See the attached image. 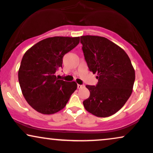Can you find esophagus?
<instances>
[{
	"instance_id": "34e87169",
	"label": "esophagus",
	"mask_w": 153,
	"mask_h": 153,
	"mask_svg": "<svg viewBox=\"0 0 153 153\" xmlns=\"http://www.w3.org/2000/svg\"><path fill=\"white\" fill-rule=\"evenodd\" d=\"M77 87H78V89H81L83 87V85H82L78 84V85H77Z\"/></svg>"
}]
</instances>
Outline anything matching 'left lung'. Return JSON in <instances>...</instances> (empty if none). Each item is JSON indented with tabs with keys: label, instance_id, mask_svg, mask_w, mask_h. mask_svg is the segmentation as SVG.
Here are the masks:
<instances>
[{
	"label": "left lung",
	"instance_id": "left-lung-1",
	"mask_svg": "<svg viewBox=\"0 0 153 153\" xmlns=\"http://www.w3.org/2000/svg\"><path fill=\"white\" fill-rule=\"evenodd\" d=\"M89 70L97 73L96 86L88 85L90 97L83 101L88 112L98 117L114 114L132 93L135 70L124 50L105 37L80 36Z\"/></svg>",
	"mask_w": 153,
	"mask_h": 153
}]
</instances>
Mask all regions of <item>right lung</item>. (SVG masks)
<instances>
[{
	"mask_svg": "<svg viewBox=\"0 0 153 153\" xmlns=\"http://www.w3.org/2000/svg\"><path fill=\"white\" fill-rule=\"evenodd\" d=\"M80 42V37L53 36L44 39L25 52L18 71L21 90L27 103L36 111L52 114L65 107L77 83L59 80L63 57Z\"/></svg>",
	"mask_w": 153,
	"mask_h": 153,
	"instance_id": "add662e5",
	"label": "right lung"
}]
</instances>
